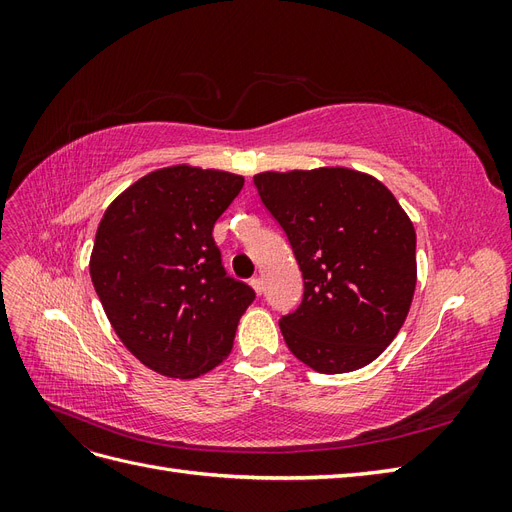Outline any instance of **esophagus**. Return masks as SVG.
<instances>
[{
    "mask_svg": "<svg viewBox=\"0 0 512 512\" xmlns=\"http://www.w3.org/2000/svg\"><path fill=\"white\" fill-rule=\"evenodd\" d=\"M250 284L256 290V294H262V290H265V282H262V277H252Z\"/></svg>",
    "mask_w": 512,
    "mask_h": 512,
    "instance_id": "obj_1",
    "label": "esophagus"
}]
</instances>
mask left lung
Wrapping results in <instances>:
<instances>
[{"instance_id":"left-lung-1","label":"left lung","mask_w":512,"mask_h":512,"mask_svg":"<svg viewBox=\"0 0 512 512\" xmlns=\"http://www.w3.org/2000/svg\"><path fill=\"white\" fill-rule=\"evenodd\" d=\"M254 185L303 273V301L280 320L290 352L320 374L378 359L416 288V232L397 198L344 166L267 170Z\"/></svg>"}]
</instances>
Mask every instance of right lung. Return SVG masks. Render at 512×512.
Masks as SVG:
<instances>
[{
	"mask_svg": "<svg viewBox=\"0 0 512 512\" xmlns=\"http://www.w3.org/2000/svg\"><path fill=\"white\" fill-rule=\"evenodd\" d=\"M243 177L166 166L123 190L100 220L89 260L108 322L138 361L168 378H198L232 350L254 290L222 267L213 226Z\"/></svg>",
	"mask_w": 512,
	"mask_h": 512,
	"instance_id": "obj_1",
	"label": "right lung"
}]
</instances>
